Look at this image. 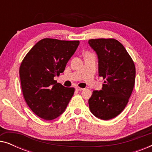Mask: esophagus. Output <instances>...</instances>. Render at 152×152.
<instances>
[{
  "label": "esophagus",
  "instance_id": "1",
  "mask_svg": "<svg viewBox=\"0 0 152 152\" xmlns=\"http://www.w3.org/2000/svg\"><path fill=\"white\" fill-rule=\"evenodd\" d=\"M75 89H76L77 91H81L84 90V88H80V87H78V86L75 87Z\"/></svg>",
  "mask_w": 152,
  "mask_h": 152
}]
</instances>
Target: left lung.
Segmentation results:
<instances>
[{
    "label": "left lung",
    "mask_w": 152,
    "mask_h": 152,
    "mask_svg": "<svg viewBox=\"0 0 152 152\" xmlns=\"http://www.w3.org/2000/svg\"><path fill=\"white\" fill-rule=\"evenodd\" d=\"M98 58L99 76L105 80L100 91H93L89 109L95 117L108 120L123 111L132 95L136 78L134 61L123 45L114 39H90Z\"/></svg>",
    "instance_id": "left-lung-1"
}]
</instances>
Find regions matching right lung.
Segmentation results:
<instances>
[{
    "mask_svg": "<svg viewBox=\"0 0 152 152\" xmlns=\"http://www.w3.org/2000/svg\"><path fill=\"white\" fill-rule=\"evenodd\" d=\"M79 44V41L43 39L21 62L19 75L24 99L43 120H54L61 115L74 94V88L64 87L54 77L64 71Z\"/></svg>",
    "mask_w": 152,
    "mask_h": 152,
    "instance_id": "add662e5",
    "label": "right lung"
}]
</instances>
